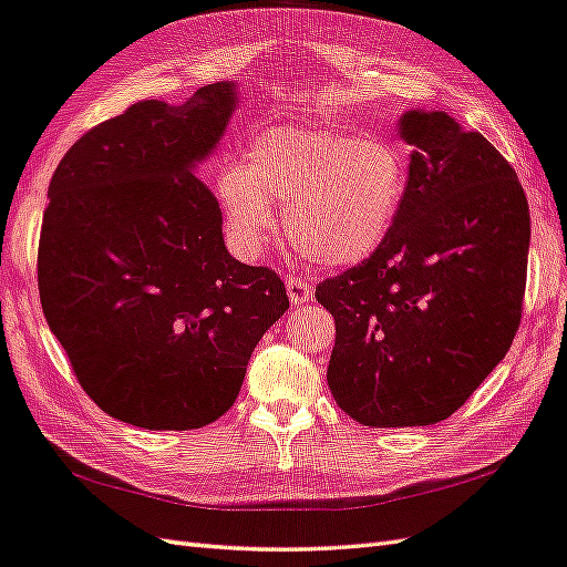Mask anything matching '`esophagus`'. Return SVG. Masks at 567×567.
<instances>
[{
  "label": "esophagus",
  "instance_id": "esophagus-1",
  "mask_svg": "<svg viewBox=\"0 0 567 567\" xmlns=\"http://www.w3.org/2000/svg\"><path fill=\"white\" fill-rule=\"evenodd\" d=\"M286 291L293 306L312 300V284L302 274H286Z\"/></svg>",
  "mask_w": 567,
  "mask_h": 567
}]
</instances>
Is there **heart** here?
<instances>
[{"instance_id": "heart-1", "label": "heart", "mask_w": 567, "mask_h": 567, "mask_svg": "<svg viewBox=\"0 0 567 567\" xmlns=\"http://www.w3.org/2000/svg\"><path fill=\"white\" fill-rule=\"evenodd\" d=\"M409 192V161L384 140L347 132L271 130L247 148L245 165L218 177L233 243L257 252L286 212L300 255L329 269L375 255L396 226Z\"/></svg>"}]
</instances>
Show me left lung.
Wrapping results in <instances>:
<instances>
[{"label":"left lung","instance_id":"8db88e82","mask_svg":"<svg viewBox=\"0 0 567 567\" xmlns=\"http://www.w3.org/2000/svg\"><path fill=\"white\" fill-rule=\"evenodd\" d=\"M413 146L396 226L315 288L334 315L327 382L370 427L450 419L498 365L522 317L529 204L501 151L445 110H406Z\"/></svg>","mask_w":567,"mask_h":567}]
</instances>
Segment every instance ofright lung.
Instances as JSON below:
<instances>
[{
	"label": "right lung",
	"mask_w": 567,
	"mask_h": 567,
	"mask_svg": "<svg viewBox=\"0 0 567 567\" xmlns=\"http://www.w3.org/2000/svg\"><path fill=\"white\" fill-rule=\"evenodd\" d=\"M236 107L233 81L183 105L134 103L81 136L50 179L45 320L93 402L146 431L224 416L288 310L279 276L230 257L218 202L195 177Z\"/></svg>",
	"instance_id": "add662e5"
}]
</instances>
